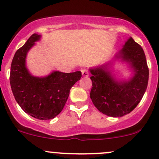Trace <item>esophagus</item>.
Segmentation results:
<instances>
[{
	"label": "esophagus",
	"mask_w": 159,
	"mask_h": 159,
	"mask_svg": "<svg viewBox=\"0 0 159 159\" xmlns=\"http://www.w3.org/2000/svg\"><path fill=\"white\" fill-rule=\"evenodd\" d=\"M81 74H82L83 76H84V77H88L89 75V70H86V69H82V70H81Z\"/></svg>",
	"instance_id": "obj_1"
}]
</instances>
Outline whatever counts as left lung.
I'll use <instances>...</instances> for the list:
<instances>
[{
	"label": "left lung",
	"instance_id": "8db88e82",
	"mask_svg": "<svg viewBox=\"0 0 159 159\" xmlns=\"http://www.w3.org/2000/svg\"><path fill=\"white\" fill-rule=\"evenodd\" d=\"M119 55L131 64L135 73L129 81H115L105 66L90 70L92 75L91 101L99 111L111 117H121L132 111L148 86V68L140 44L130 38Z\"/></svg>",
	"mask_w": 159,
	"mask_h": 159
}]
</instances>
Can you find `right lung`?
<instances>
[{
	"label": "right lung",
	"mask_w": 159,
	"mask_h": 159,
	"mask_svg": "<svg viewBox=\"0 0 159 159\" xmlns=\"http://www.w3.org/2000/svg\"><path fill=\"white\" fill-rule=\"evenodd\" d=\"M40 37L33 34L16 51L11 62L10 83L14 98L22 109L35 118L49 120L63 109L70 89L81 79V72L54 71L45 78L30 75L25 66V57Z\"/></svg>",
	"instance_id": "right-lung-1"
}]
</instances>
